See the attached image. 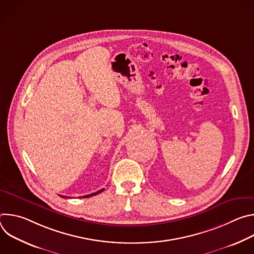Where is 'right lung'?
<instances>
[{
    "label": "right lung",
    "mask_w": 254,
    "mask_h": 254,
    "mask_svg": "<svg viewBox=\"0 0 254 254\" xmlns=\"http://www.w3.org/2000/svg\"><path fill=\"white\" fill-rule=\"evenodd\" d=\"M103 191V189H101V190H99V191H97V192H95V193H92V194H89V195H85V196H82L83 198H88V197H91V196H94V195H97V194H99V193H101ZM61 197H63V198H68V197H66V196H62L61 195ZM80 198V197H79Z\"/></svg>",
    "instance_id": "1"
}]
</instances>
